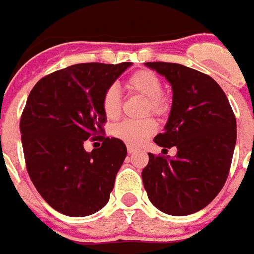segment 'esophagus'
Instances as JSON below:
<instances>
[{"label": "esophagus", "mask_w": 254, "mask_h": 254, "mask_svg": "<svg viewBox=\"0 0 254 254\" xmlns=\"http://www.w3.org/2000/svg\"><path fill=\"white\" fill-rule=\"evenodd\" d=\"M127 151H128V154H132V152H134V151H137V149H136V147H133V146H127Z\"/></svg>", "instance_id": "34e87169"}]
</instances>
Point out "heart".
Masks as SVG:
<instances>
[{
  "mask_svg": "<svg viewBox=\"0 0 254 254\" xmlns=\"http://www.w3.org/2000/svg\"><path fill=\"white\" fill-rule=\"evenodd\" d=\"M126 87L129 93L137 94L145 98L143 114H155L164 117L169 113L170 102L163 93V84L159 76L150 69H137L126 81ZM102 109L111 120L118 118L122 112V99L120 91L114 85L108 86L102 96ZM158 125L151 117L142 120H125L114 125L112 134L129 146H140L155 133Z\"/></svg>",
  "mask_w": 254,
  "mask_h": 254,
  "instance_id": "obj_1",
  "label": "heart"
}]
</instances>
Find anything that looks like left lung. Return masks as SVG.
I'll return each mask as SVG.
<instances>
[{"label": "left lung", "instance_id": "left-lung-1", "mask_svg": "<svg viewBox=\"0 0 254 254\" xmlns=\"http://www.w3.org/2000/svg\"><path fill=\"white\" fill-rule=\"evenodd\" d=\"M165 76L173 89V104L165 131L154 142L177 155H154L142 170L150 202L173 216H186L219 194L232 165L237 121L223 89L197 69L169 62H146ZM164 149V150H165Z\"/></svg>", "mask_w": 254, "mask_h": 254}]
</instances>
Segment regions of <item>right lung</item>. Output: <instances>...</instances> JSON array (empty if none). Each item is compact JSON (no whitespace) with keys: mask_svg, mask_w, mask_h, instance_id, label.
I'll return each instance as SVG.
<instances>
[{"mask_svg":"<svg viewBox=\"0 0 254 254\" xmlns=\"http://www.w3.org/2000/svg\"><path fill=\"white\" fill-rule=\"evenodd\" d=\"M131 64H73L40 78L29 94L20 120L26 170L40 196L61 214L87 216L109 201L127 147L104 136L102 96ZM87 138L102 146L86 153Z\"/></svg>","mask_w":254,"mask_h":254,"instance_id":"1","label":"right lung"}]
</instances>
